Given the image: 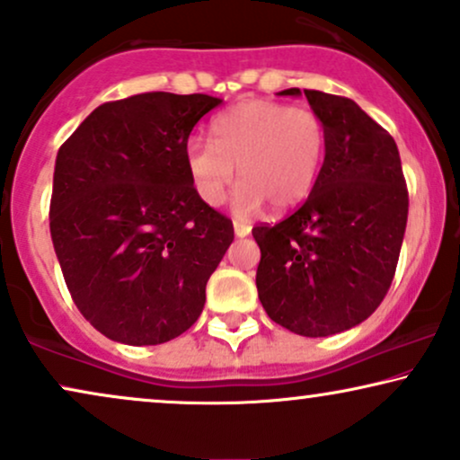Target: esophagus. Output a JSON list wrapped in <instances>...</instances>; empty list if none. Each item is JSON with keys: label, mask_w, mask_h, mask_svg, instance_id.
<instances>
[{"label": "esophagus", "mask_w": 460, "mask_h": 460, "mask_svg": "<svg viewBox=\"0 0 460 460\" xmlns=\"http://www.w3.org/2000/svg\"><path fill=\"white\" fill-rule=\"evenodd\" d=\"M234 234L239 236V239H245V236H249V232H252V228H249L247 224H243V221H234Z\"/></svg>", "instance_id": "1"}]
</instances>
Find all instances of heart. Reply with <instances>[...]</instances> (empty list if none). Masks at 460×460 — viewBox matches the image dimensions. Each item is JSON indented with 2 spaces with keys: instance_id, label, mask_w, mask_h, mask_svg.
I'll return each instance as SVG.
<instances>
[{
  "instance_id": "b5f03b06",
  "label": "heart",
  "mask_w": 460,
  "mask_h": 460,
  "mask_svg": "<svg viewBox=\"0 0 460 460\" xmlns=\"http://www.w3.org/2000/svg\"><path fill=\"white\" fill-rule=\"evenodd\" d=\"M211 129L213 143L194 136L185 145L187 172L204 204L224 202L236 168L243 181L232 208L243 217L266 202L286 211L311 194L326 151L324 123L314 111L247 100L221 112Z\"/></svg>"
}]
</instances>
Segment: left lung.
Segmentation results:
<instances>
[{
	"mask_svg": "<svg viewBox=\"0 0 460 460\" xmlns=\"http://www.w3.org/2000/svg\"><path fill=\"white\" fill-rule=\"evenodd\" d=\"M305 95L326 129L324 164L307 200L256 226L258 296L277 324L303 337L358 326L393 283L407 226V187L394 138L354 100Z\"/></svg>",
	"mask_w": 460,
	"mask_h": 460,
	"instance_id": "obj_1",
	"label": "left lung"
}]
</instances>
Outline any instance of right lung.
Wrapping results in <instances>:
<instances>
[{
  "label": "right lung",
  "mask_w": 460,
  "mask_h": 460,
  "mask_svg": "<svg viewBox=\"0 0 460 460\" xmlns=\"http://www.w3.org/2000/svg\"><path fill=\"white\" fill-rule=\"evenodd\" d=\"M219 98L166 92L106 102L55 160L50 239L84 320L126 345H160L202 314L234 241L198 198L185 145Z\"/></svg>",
  "instance_id": "obj_1"
}]
</instances>
